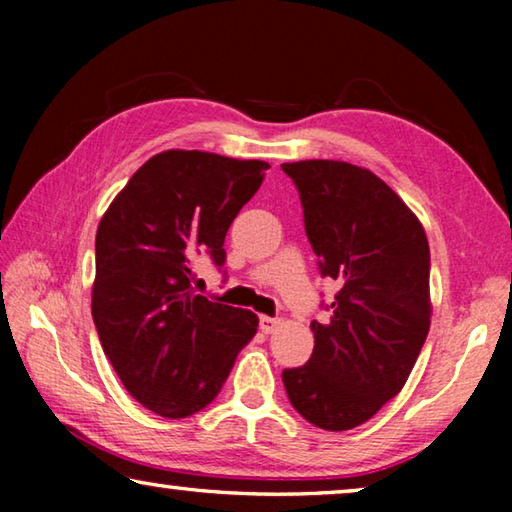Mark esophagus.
<instances>
[{"label":"esophagus","instance_id":"esophagus-1","mask_svg":"<svg viewBox=\"0 0 512 512\" xmlns=\"http://www.w3.org/2000/svg\"><path fill=\"white\" fill-rule=\"evenodd\" d=\"M277 327H280V318H273V316H262V318H259V329H262L264 334L275 332Z\"/></svg>","mask_w":512,"mask_h":512}]
</instances>
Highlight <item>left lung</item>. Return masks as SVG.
<instances>
[{"label": "left lung", "instance_id": "left-lung-1", "mask_svg": "<svg viewBox=\"0 0 512 512\" xmlns=\"http://www.w3.org/2000/svg\"><path fill=\"white\" fill-rule=\"evenodd\" d=\"M293 180L320 275L339 282L314 352L282 372L289 402L327 431L354 429L402 391L429 334V241L404 201L348 162L282 164Z\"/></svg>", "mask_w": 512, "mask_h": 512}]
</instances>
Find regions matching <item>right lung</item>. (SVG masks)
<instances>
[{"instance_id":"1","label":"right lung","mask_w":512,"mask_h":512,"mask_svg":"<svg viewBox=\"0 0 512 512\" xmlns=\"http://www.w3.org/2000/svg\"><path fill=\"white\" fill-rule=\"evenodd\" d=\"M268 164L162 151L133 173L97 230L92 318L101 348L137 402L162 418L205 409L257 316L192 287L196 257L225 264V232Z\"/></svg>"}]
</instances>
